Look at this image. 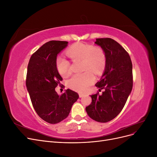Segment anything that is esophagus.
<instances>
[{"instance_id": "obj_1", "label": "esophagus", "mask_w": 157, "mask_h": 157, "mask_svg": "<svg viewBox=\"0 0 157 157\" xmlns=\"http://www.w3.org/2000/svg\"><path fill=\"white\" fill-rule=\"evenodd\" d=\"M84 94L79 93V97H80V98H82V97H84Z\"/></svg>"}]
</instances>
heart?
I'll return each mask as SVG.
<instances>
[{
	"mask_svg": "<svg viewBox=\"0 0 157 157\" xmlns=\"http://www.w3.org/2000/svg\"><path fill=\"white\" fill-rule=\"evenodd\" d=\"M67 54L73 61H82V70L80 74L72 76L67 82L68 86L77 92H83L94 82V76L101 75L105 68L106 56L102 48L91 44L77 43L71 46ZM56 67L62 77H67L71 74L69 61L62 57L56 59Z\"/></svg>",
	"mask_w": 157,
	"mask_h": 157,
	"instance_id": "b5f03b06",
	"label": "heart"
}]
</instances>
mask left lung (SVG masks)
I'll return each mask as SVG.
<instances>
[{"label":"left lung","mask_w":157,"mask_h":157,"mask_svg":"<svg viewBox=\"0 0 157 157\" xmlns=\"http://www.w3.org/2000/svg\"><path fill=\"white\" fill-rule=\"evenodd\" d=\"M106 56L105 71L96 86L105 91L92 95V103L86 107L88 116L99 122H107L122 110L133 86L132 63L126 50L110 38L96 39ZM100 89L99 90L100 91Z\"/></svg>","instance_id":"1"}]
</instances>
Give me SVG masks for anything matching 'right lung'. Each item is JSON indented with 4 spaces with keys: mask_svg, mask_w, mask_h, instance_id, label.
Instances as JSON below:
<instances>
[{
    "mask_svg": "<svg viewBox=\"0 0 157 157\" xmlns=\"http://www.w3.org/2000/svg\"><path fill=\"white\" fill-rule=\"evenodd\" d=\"M68 42L50 40L33 54L27 66L26 86L32 105L42 120L56 124L67 118L78 94L70 89L59 96L55 88L62 81L56 67L57 55Z\"/></svg>",
    "mask_w": 157,
    "mask_h": 157,
    "instance_id": "obj_1",
    "label": "right lung"
}]
</instances>
